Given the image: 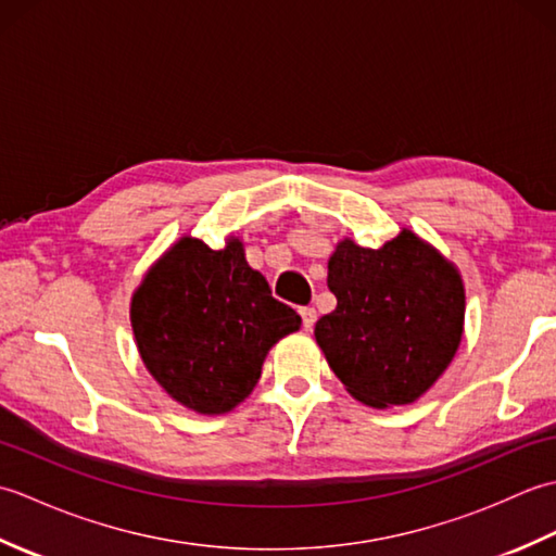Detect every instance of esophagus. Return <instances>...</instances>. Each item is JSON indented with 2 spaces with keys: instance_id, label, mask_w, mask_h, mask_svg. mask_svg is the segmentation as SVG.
<instances>
[{
  "instance_id": "esophagus-1",
  "label": "esophagus",
  "mask_w": 556,
  "mask_h": 556,
  "mask_svg": "<svg viewBox=\"0 0 556 556\" xmlns=\"http://www.w3.org/2000/svg\"><path fill=\"white\" fill-rule=\"evenodd\" d=\"M299 313H301L303 327H305V329H313V325H315V320H317V313H315V308H301Z\"/></svg>"
}]
</instances>
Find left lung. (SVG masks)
Masks as SVG:
<instances>
[{
    "label": "left lung",
    "mask_w": 556,
    "mask_h": 556,
    "mask_svg": "<svg viewBox=\"0 0 556 556\" xmlns=\"http://www.w3.org/2000/svg\"><path fill=\"white\" fill-rule=\"evenodd\" d=\"M327 267L337 308L317 320L315 339L329 368L375 408L428 392L464 332L458 271L408 229L377 251L344 239Z\"/></svg>",
    "instance_id": "1"
}]
</instances>
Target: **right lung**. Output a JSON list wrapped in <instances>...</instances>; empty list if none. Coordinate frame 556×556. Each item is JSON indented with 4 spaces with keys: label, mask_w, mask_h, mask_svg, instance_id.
<instances>
[{
    "label": "right lung",
    "mask_w": 556,
    "mask_h": 556,
    "mask_svg": "<svg viewBox=\"0 0 556 556\" xmlns=\"http://www.w3.org/2000/svg\"><path fill=\"white\" fill-rule=\"evenodd\" d=\"M131 325L164 392L215 416L253 392L269 346L296 332L301 317L248 267L239 239L212 251L186 236L134 293Z\"/></svg>",
    "instance_id": "right-lung-1"
}]
</instances>
